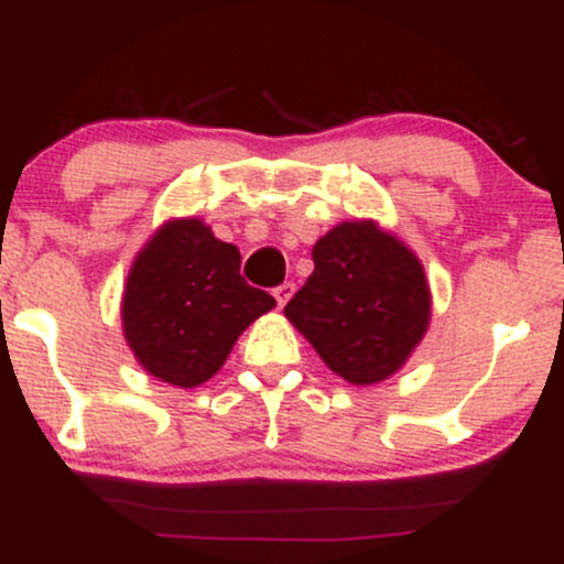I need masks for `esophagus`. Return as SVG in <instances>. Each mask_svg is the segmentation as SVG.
I'll use <instances>...</instances> for the list:
<instances>
[{
	"instance_id": "1",
	"label": "esophagus",
	"mask_w": 564,
	"mask_h": 564,
	"mask_svg": "<svg viewBox=\"0 0 564 564\" xmlns=\"http://www.w3.org/2000/svg\"><path fill=\"white\" fill-rule=\"evenodd\" d=\"M273 296H275L278 307H283V304H286L291 296H294V283H281V286H275Z\"/></svg>"
}]
</instances>
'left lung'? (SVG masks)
I'll list each match as a JSON object with an SVG mask.
<instances>
[{"instance_id":"1","label":"left lung","mask_w":564,"mask_h":564,"mask_svg":"<svg viewBox=\"0 0 564 564\" xmlns=\"http://www.w3.org/2000/svg\"><path fill=\"white\" fill-rule=\"evenodd\" d=\"M313 262L283 310L291 326L349 384L390 379L430 328L422 260L373 219H345L315 241Z\"/></svg>"}]
</instances>
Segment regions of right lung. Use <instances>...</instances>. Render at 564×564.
<instances>
[{
    "label": "right lung",
    "mask_w": 564,
    "mask_h": 564,
    "mask_svg": "<svg viewBox=\"0 0 564 564\" xmlns=\"http://www.w3.org/2000/svg\"><path fill=\"white\" fill-rule=\"evenodd\" d=\"M238 270V246L219 241L198 217L166 219L148 238L129 268L121 328L151 377L183 390L204 384L238 336L275 307Z\"/></svg>",
    "instance_id": "1"
}]
</instances>
